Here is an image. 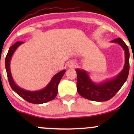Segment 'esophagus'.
<instances>
[{
    "mask_svg": "<svg viewBox=\"0 0 134 134\" xmlns=\"http://www.w3.org/2000/svg\"><path fill=\"white\" fill-rule=\"evenodd\" d=\"M76 63L73 61H71V62H69L68 63V67H75L76 66Z\"/></svg>",
    "mask_w": 134,
    "mask_h": 134,
    "instance_id": "1",
    "label": "esophagus"
}]
</instances>
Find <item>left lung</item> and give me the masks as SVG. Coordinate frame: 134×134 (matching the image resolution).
I'll use <instances>...</instances> for the list:
<instances>
[{"mask_svg": "<svg viewBox=\"0 0 134 134\" xmlns=\"http://www.w3.org/2000/svg\"><path fill=\"white\" fill-rule=\"evenodd\" d=\"M111 42L118 43L125 51V63L123 69L115 77L100 83H94L85 70L76 69L77 91L83 98L97 102L107 101L114 97L126 81L130 69L128 46L121 38H117Z\"/></svg>", "mask_w": 134, "mask_h": 134, "instance_id": "8db88e82", "label": "left lung"}]
</instances>
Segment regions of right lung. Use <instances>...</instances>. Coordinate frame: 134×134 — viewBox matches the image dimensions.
Wrapping results in <instances>:
<instances>
[{"label":"right lung","mask_w":134,"mask_h":134,"mask_svg":"<svg viewBox=\"0 0 134 134\" xmlns=\"http://www.w3.org/2000/svg\"><path fill=\"white\" fill-rule=\"evenodd\" d=\"M23 43L24 42L17 41L13 45L11 46L5 59V67H6L8 78L9 83L11 87L20 97L30 103L40 104L46 103V102L52 100L57 95L58 86L61 79L65 72V69L62 70L56 74L52 77L51 80L45 87L38 91H33L24 90L19 87L13 80L10 71V61L16 49Z\"/></svg>","instance_id":"add662e5"}]
</instances>
